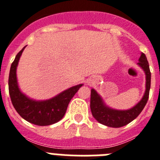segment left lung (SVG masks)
Wrapping results in <instances>:
<instances>
[{
	"mask_svg": "<svg viewBox=\"0 0 160 160\" xmlns=\"http://www.w3.org/2000/svg\"><path fill=\"white\" fill-rule=\"evenodd\" d=\"M138 65L142 68L146 74V90L142 99L135 107L129 110L119 111L107 107L101 96L92 89L90 93V110L94 118L98 122L110 128H121L132 122L142 112L149 98L151 88V72L146 55L143 53L138 59Z\"/></svg>",
	"mask_w": 160,
	"mask_h": 160,
	"instance_id": "obj_1",
	"label": "left lung"
}]
</instances>
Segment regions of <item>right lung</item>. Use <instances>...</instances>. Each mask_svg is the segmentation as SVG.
I'll return each mask as SVG.
<instances>
[{
  "label": "right lung",
  "instance_id": "add662e5",
  "mask_svg": "<svg viewBox=\"0 0 160 160\" xmlns=\"http://www.w3.org/2000/svg\"><path fill=\"white\" fill-rule=\"evenodd\" d=\"M25 48L17 54L11 65L8 76L11 101L17 112L29 122L38 126L51 125L63 118L70 100L83 84L70 87L50 99L37 101L29 98L20 90L17 79V67Z\"/></svg>",
  "mask_w": 160,
  "mask_h": 160
}]
</instances>
